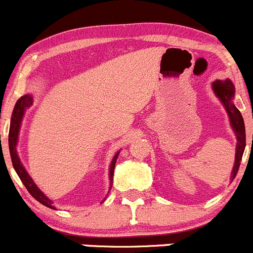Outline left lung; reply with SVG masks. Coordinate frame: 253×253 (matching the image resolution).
Instances as JSON below:
<instances>
[{
  "label": "left lung",
  "instance_id": "obj_1",
  "mask_svg": "<svg viewBox=\"0 0 253 253\" xmlns=\"http://www.w3.org/2000/svg\"><path fill=\"white\" fill-rule=\"evenodd\" d=\"M212 89H214L215 94L219 97L220 101L222 102V104L225 106L227 114L230 117V122H231L232 129L235 130V134L237 136V146H236V156H235V165L234 169H232L231 173V181L236 177L237 171H239L240 164H241L242 155H244L245 146H246V131H245V123L244 118H242L241 113H240L239 109L234 106V103L231 102L232 97H234L235 88L234 84H231L230 80H225V81H216L212 84Z\"/></svg>",
  "mask_w": 253,
  "mask_h": 253
}]
</instances>
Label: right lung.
Listing matches in <instances>:
<instances>
[{
  "label": "right lung",
  "mask_w": 253,
  "mask_h": 253,
  "mask_svg": "<svg viewBox=\"0 0 253 253\" xmlns=\"http://www.w3.org/2000/svg\"><path fill=\"white\" fill-rule=\"evenodd\" d=\"M33 103V98L32 96L29 94H26V96L21 97V98L17 101L16 106H14L13 109V113H12V118H11V126H9V134H8V146H9V154H11V159H12V164H13L14 169H16L17 174L19 176L21 181L23 182V184L26 186L27 191L39 202L42 203V206L47 207V208H51L55 209L52 207L51 201L45 196L44 193L41 191V189L37 187V184L34 183L33 179L31 178L27 171L24 169L23 165H22L21 160H19L18 154H17V149H16V145H17V140H18V132H19V127H21V123H22V119H23L24 116V112L28 107L32 106ZM118 155L117 154L116 156L113 157L112 160V164H111V171H109V178H111V183H112V179H113V173H114V167H116V162L117 159H118Z\"/></svg>",
  "instance_id": "obj_1"
}]
</instances>
